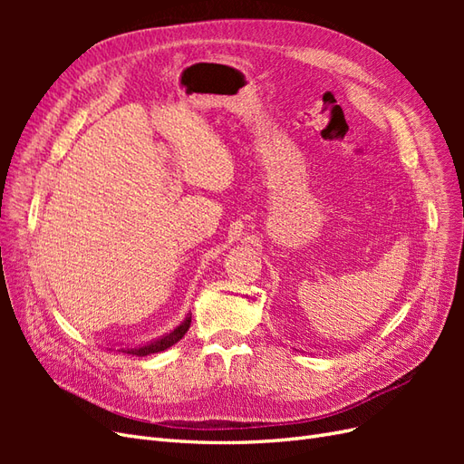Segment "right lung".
<instances>
[{
  "instance_id": "right-lung-1",
  "label": "right lung",
  "mask_w": 464,
  "mask_h": 464,
  "mask_svg": "<svg viewBox=\"0 0 464 464\" xmlns=\"http://www.w3.org/2000/svg\"><path fill=\"white\" fill-rule=\"evenodd\" d=\"M191 325V314H188V317L179 323V325L172 331V333H166L164 336H160V339L157 341H150L143 346H135V348H121L123 353L128 354H135V356H149V354H154V353H162V350L170 348L172 344H176L181 336H184L188 333Z\"/></svg>"
}]
</instances>
